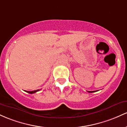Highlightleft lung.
<instances>
[{
  "mask_svg": "<svg viewBox=\"0 0 127 127\" xmlns=\"http://www.w3.org/2000/svg\"><path fill=\"white\" fill-rule=\"evenodd\" d=\"M98 91H88V92H96V91H98Z\"/></svg>",
  "mask_w": 127,
  "mask_h": 127,
  "instance_id": "8db88e82",
  "label": "left lung"
}]
</instances>
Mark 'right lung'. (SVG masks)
I'll return each instance as SVG.
<instances>
[{"label":"right lung","mask_w":127,"mask_h":127,"mask_svg":"<svg viewBox=\"0 0 127 127\" xmlns=\"http://www.w3.org/2000/svg\"><path fill=\"white\" fill-rule=\"evenodd\" d=\"M39 91V89H38V90H35V91H26V92H28V93L31 94H32L35 93V92H38V91Z\"/></svg>","instance_id":"1"}]
</instances>
